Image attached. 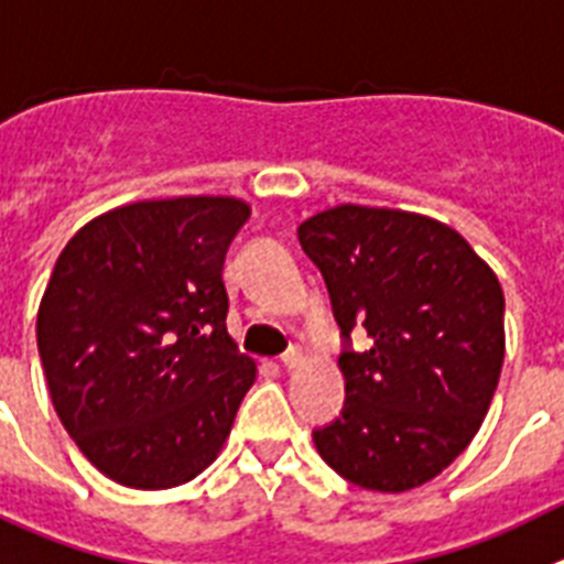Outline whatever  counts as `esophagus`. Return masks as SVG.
<instances>
[{
	"mask_svg": "<svg viewBox=\"0 0 564 564\" xmlns=\"http://www.w3.org/2000/svg\"><path fill=\"white\" fill-rule=\"evenodd\" d=\"M281 364L286 366V369H295V366L303 364V351L301 349H289L281 355Z\"/></svg>",
	"mask_w": 564,
	"mask_h": 564,
	"instance_id": "1",
	"label": "esophagus"
}]
</instances>
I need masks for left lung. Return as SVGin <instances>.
Masks as SVG:
<instances>
[{
    "label": "left lung",
    "mask_w": 564,
    "mask_h": 564,
    "mask_svg": "<svg viewBox=\"0 0 564 564\" xmlns=\"http://www.w3.org/2000/svg\"><path fill=\"white\" fill-rule=\"evenodd\" d=\"M340 326L346 403L317 454L369 491L423 486L488 414L506 357V297L457 229L403 209L340 204L297 227ZM364 325L369 350L350 349Z\"/></svg>",
    "instance_id": "obj_1"
}]
</instances>
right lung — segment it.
I'll return each mask as SVG.
<instances>
[{"label":"right lung","instance_id":"add662e5","mask_svg":"<svg viewBox=\"0 0 564 564\" xmlns=\"http://www.w3.org/2000/svg\"><path fill=\"white\" fill-rule=\"evenodd\" d=\"M249 204L139 200L93 218L58 254L36 340L53 409L127 488L198 477L221 452L254 360L227 332L224 258Z\"/></svg>","mask_w":564,"mask_h":564}]
</instances>
